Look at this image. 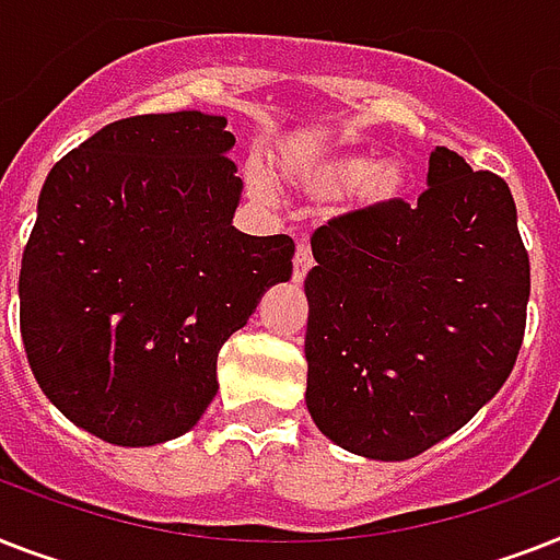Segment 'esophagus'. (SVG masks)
Here are the masks:
<instances>
[{
  "instance_id": "esophagus-1",
  "label": "esophagus",
  "mask_w": 560,
  "mask_h": 560,
  "mask_svg": "<svg viewBox=\"0 0 560 560\" xmlns=\"http://www.w3.org/2000/svg\"><path fill=\"white\" fill-rule=\"evenodd\" d=\"M311 267H314V253H311L307 237H302L296 246V258H293V281H305V276Z\"/></svg>"
}]
</instances>
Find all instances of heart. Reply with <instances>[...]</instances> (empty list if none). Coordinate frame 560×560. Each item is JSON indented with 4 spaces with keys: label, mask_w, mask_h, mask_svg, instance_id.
<instances>
[{
    "label": "heart",
    "mask_w": 560,
    "mask_h": 560,
    "mask_svg": "<svg viewBox=\"0 0 560 560\" xmlns=\"http://www.w3.org/2000/svg\"><path fill=\"white\" fill-rule=\"evenodd\" d=\"M288 171L316 194H340L358 186L363 200L389 202L407 188V171L398 162H381L369 168L366 156H290ZM267 191L264 183H258Z\"/></svg>",
    "instance_id": "obj_1"
}]
</instances>
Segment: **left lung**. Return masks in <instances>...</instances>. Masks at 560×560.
I'll return each instance as SVG.
<instances>
[{
  "label": "left lung",
  "instance_id": "left-lung-1",
  "mask_svg": "<svg viewBox=\"0 0 560 560\" xmlns=\"http://www.w3.org/2000/svg\"><path fill=\"white\" fill-rule=\"evenodd\" d=\"M416 206L389 200L311 237L307 409L369 459L430 451L512 374L526 331L529 253L503 177L430 153Z\"/></svg>",
  "mask_w": 560,
  "mask_h": 560
}]
</instances>
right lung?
<instances>
[{"label": "right lung", "mask_w": 560, "mask_h": 560, "mask_svg": "<svg viewBox=\"0 0 560 560\" xmlns=\"http://www.w3.org/2000/svg\"><path fill=\"white\" fill-rule=\"evenodd\" d=\"M235 136L197 109L101 127L48 171L20 270L28 366L69 421L121 447L188 433L220 346L293 276L290 235L232 226Z\"/></svg>", "instance_id": "obj_1"}]
</instances>
